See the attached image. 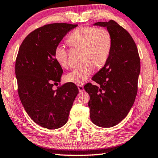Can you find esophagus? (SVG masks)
Listing matches in <instances>:
<instances>
[{"label": "esophagus", "instance_id": "1", "mask_svg": "<svg viewBox=\"0 0 158 158\" xmlns=\"http://www.w3.org/2000/svg\"><path fill=\"white\" fill-rule=\"evenodd\" d=\"M77 88H78V90H79L80 92H82V91H84V87L81 85H77Z\"/></svg>", "mask_w": 158, "mask_h": 158}]
</instances>
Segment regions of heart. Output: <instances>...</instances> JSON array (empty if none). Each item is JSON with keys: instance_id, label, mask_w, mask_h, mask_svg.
Returning a JSON list of instances; mask_svg holds the SVG:
<instances>
[{"instance_id": "b5f03b06", "label": "heart", "mask_w": 158, "mask_h": 158, "mask_svg": "<svg viewBox=\"0 0 158 158\" xmlns=\"http://www.w3.org/2000/svg\"><path fill=\"white\" fill-rule=\"evenodd\" d=\"M67 41L71 46L85 49V61L88 62L73 69L65 76L67 82L81 85L86 82L94 71L95 64L101 66L107 62L112 50V35L105 27L82 26L72 32ZM54 57L62 67L68 65V51L62 45L55 47Z\"/></svg>"}]
</instances>
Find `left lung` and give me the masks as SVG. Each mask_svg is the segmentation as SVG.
I'll use <instances>...</instances> for the list:
<instances>
[{
    "mask_svg": "<svg viewBox=\"0 0 158 158\" xmlns=\"http://www.w3.org/2000/svg\"><path fill=\"white\" fill-rule=\"evenodd\" d=\"M112 37L111 52L107 62L92 80L97 85L87 83L91 121L99 127L111 128L121 122L131 110L137 92L140 59L133 39L117 22H97Z\"/></svg>",
    "mask_w": 158,
    "mask_h": 158,
    "instance_id": "1",
    "label": "left lung"
}]
</instances>
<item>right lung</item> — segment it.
Returning <instances> with one entry per match:
<instances>
[{
    "label": "right lung",
    "mask_w": 158,
    "mask_h": 158,
    "mask_svg": "<svg viewBox=\"0 0 158 158\" xmlns=\"http://www.w3.org/2000/svg\"><path fill=\"white\" fill-rule=\"evenodd\" d=\"M77 26L64 23L45 25L30 32L19 48L15 64L19 98L29 117L43 128L54 130L64 125L78 94L73 82L52 89L60 82L63 73L55 59V48Z\"/></svg>",
    "instance_id": "right-lung-1"
}]
</instances>
